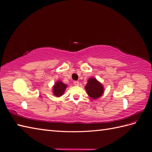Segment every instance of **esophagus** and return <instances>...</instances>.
<instances>
[{
    "mask_svg": "<svg viewBox=\"0 0 152 152\" xmlns=\"http://www.w3.org/2000/svg\"><path fill=\"white\" fill-rule=\"evenodd\" d=\"M73 84H74L75 86H79V82L78 81H74L73 82Z\"/></svg>",
    "mask_w": 152,
    "mask_h": 152,
    "instance_id": "obj_1",
    "label": "esophagus"
}]
</instances>
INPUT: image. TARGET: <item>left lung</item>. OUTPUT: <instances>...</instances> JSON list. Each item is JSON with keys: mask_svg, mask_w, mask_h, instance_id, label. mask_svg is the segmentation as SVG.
Wrapping results in <instances>:
<instances>
[{"mask_svg": "<svg viewBox=\"0 0 152 152\" xmlns=\"http://www.w3.org/2000/svg\"><path fill=\"white\" fill-rule=\"evenodd\" d=\"M86 92L91 98L97 99L103 93V87L102 84L94 78H90L85 86Z\"/></svg>", "mask_w": 152, "mask_h": 152, "instance_id": "1", "label": "left lung"}]
</instances>
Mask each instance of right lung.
I'll return each instance as SVG.
<instances>
[{
	"label": "right lung",
	"instance_id": "add662e5",
	"mask_svg": "<svg viewBox=\"0 0 152 152\" xmlns=\"http://www.w3.org/2000/svg\"><path fill=\"white\" fill-rule=\"evenodd\" d=\"M66 87V85L63 84L62 82L61 81H58L56 82V84L53 87V93L55 96H58V97H59L65 92V90Z\"/></svg>",
	"mask_w": 152,
	"mask_h": 152
}]
</instances>
